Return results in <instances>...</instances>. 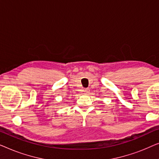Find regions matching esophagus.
Here are the masks:
<instances>
[{
	"label": "esophagus",
	"instance_id": "34e87169",
	"mask_svg": "<svg viewBox=\"0 0 159 159\" xmlns=\"http://www.w3.org/2000/svg\"><path fill=\"white\" fill-rule=\"evenodd\" d=\"M84 93H85V95H87L89 93V89L88 88H85L84 90Z\"/></svg>",
	"mask_w": 159,
	"mask_h": 159
}]
</instances>
